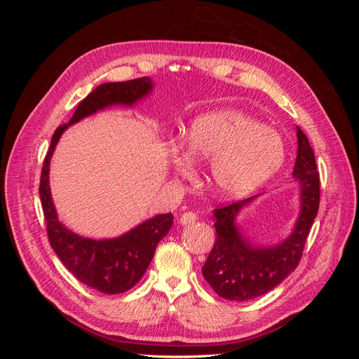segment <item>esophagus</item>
Returning <instances> with one entry per match:
<instances>
[{
	"instance_id": "34e87169",
	"label": "esophagus",
	"mask_w": 359,
	"mask_h": 359,
	"mask_svg": "<svg viewBox=\"0 0 359 359\" xmlns=\"http://www.w3.org/2000/svg\"><path fill=\"white\" fill-rule=\"evenodd\" d=\"M198 220V214L193 212V211H187L184 212L181 217H180V223L181 224H191Z\"/></svg>"
}]
</instances>
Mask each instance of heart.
Returning a JSON list of instances; mask_svg holds the SVG:
<instances>
[{"label":"heart","instance_id":"obj_1","mask_svg":"<svg viewBox=\"0 0 359 359\" xmlns=\"http://www.w3.org/2000/svg\"><path fill=\"white\" fill-rule=\"evenodd\" d=\"M286 147L273 127L236 109L198 116L190 126L187 148L173 145L175 169L189 175L194 160L211 158L208 178L224 196H244L262 186L283 165Z\"/></svg>","mask_w":359,"mask_h":359}]
</instances>
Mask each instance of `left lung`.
Listing matches in <instances>:
<instances>
[{
    "instance_id": "1",
    "label": "left lung",
    "mask_w": 359,
    "mask_h": 359,
    "mask_svg": "<svg viewBox=\"0 0 359 359\" xmlns=\"http://www.w3.org/2000/svg\"><path fill=\"white\" fill-rule=\"evenodd\" d=\"M298 154L293 177L301 184V212L295 229L283 243L257 247L240 233L236 215L252 196L214 211L215 244L202 266V274L217 295L229 301H247L278 286L299 264L304 245L316 219L320 201L319 172L307 136L297 127Z\"/></svg>"
}]
</instances>
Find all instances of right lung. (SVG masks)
Returning <instances> with one entry per match:
<instances>
[{
  "mask_svg": "<svg viewBox=\"0 0 359 359\" xmlns=\"http://www.w3.org/2000/svg\"><path fill=\"white\" fill-rule=\"evenodd\" d=\"M153 90L149 78H137L126 82H109L90 93L78 104L69 124L60 126L52 136L50 147L43 161L40 177V201L45 214L50 247L70 273L81 283L107 295L132 289L142 278L153 260L156 247L166 236L173 223V215L158 214L139 224L123 236L112 240H93L69 231L60 220L53 206L49 187V163L58 140L69 126L82 118L102 111L112 104L133 106Z\"/></svg>",
  "mask_w": 359,
  "mask_h": 359,
  "instance_id": "add662e5",
  "label": "right lung"
}]
</instances>
